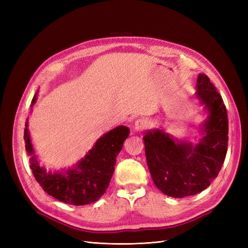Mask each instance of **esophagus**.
<instances>
[{"label": "esophagus", "instance_id": "obj_1", "mask_svg": "<svg viewBox=\"0 0 248 248\" xmlns=\"http://www.w3.org/2000/svg\"><path fill=\"white\" fill-rule=\"evenodd\" d=\"M148 126V123L145 119H138L136 120L133 125V131L134 132H140L144 129H146V127Z\"/></svg>", "mask_w": 248, "mask_h": 248}]
</instances>
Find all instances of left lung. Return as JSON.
<instances>
[{
	"instance_id": "left-lung-1",
	"label": "left lung",
	"mask_w": 248,
	"mask_h": 248,
	"mask_svg": "<svg viewBox=\"0 0 248 248\" xmlns=\"http://www.w3.org/2000/svg\"><path fill=\"white\" fill-rule=\"evenodd\" d=\"M196 89L194 98L206 114L199 141L176 139L161 128L150 129L142 138L153 182L171 198L194 196L206 189L218 175L228 151L229 121L221 96L202 73Z\"/></svg>"
}]
</instances>
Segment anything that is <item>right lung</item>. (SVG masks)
Returning <instances> with one entry per match:
<instances>
[{"label":"right lung","mask_w":248,"mask_h":248,"mask_svg":"<svg viewBox=\"0 0 248 248\" xmlns=\"http://www.w3.org/2000/svg\"><path fill=\"white\" fill-rule=\"evenodd\" d=\"M37 96L38 91L33 97L31 111ZM28 127L29 119L26 122L24 139L27 153L31 156L30 168L36 181L49 196L74 206L91 204L103 196L114 174L117 156L130 132L126 126L116 127L97 140L86 155L71 168L52 172L40 166Z\"/></svg>","instance_id":"1"}]
</instances>
